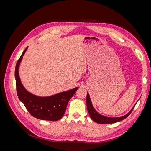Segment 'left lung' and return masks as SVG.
Instances as JSON below:
<instances>
[{
  "label": "left lung",
  "instance_id": "left-lung-1",
  "mask_svg": "<svg viewBox=\"0 0 151 151\" xmlns=\"http://www.w3.org/2000/svg\"><path fill=\"white\" fill-rule=\"evenodd\" d=\"M86 104H87V108H88V111L89 114V115L91 118L92 119L98 123H100V124H108V123H114L122 121L123 120H124L125 118H127L130 115V114L132 113V111H133V109L135 107L132 108L130 111L127 113L126 115L122 116V117H118V118H111V117H106L103 116L101 115H100L99 113H98L95 110V109L94 108L92 103H91V99L89 97V95L88 93L87 94V98H86Z\"/></svg>",
  "mask_w": 151,
  "mask_h": 151
}]
</instances>
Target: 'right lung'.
I'll use <instances>...</instances> for the list:
<instances>
[{
  "mask_svg": "<svg viewBox=\"0 0 151 151\" xmlns=\"http://www.w3.org/2000/svg\"><path fill=\"white\" fill-rule=\"evenodd\" d=\"M28 47L22 52L15 68L17 96L31 115L40 120L57 121L65 114L67 104L78 88L55 94L49 97H38L27 91L22 86L19 76V66Z\"/></svg>",
  "mask_w": 151,
  "mask_h": 151,
  "instance_id": "right-lung-1",
  "label": "right lung"
}]
</instances>
